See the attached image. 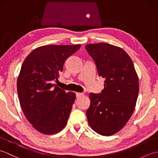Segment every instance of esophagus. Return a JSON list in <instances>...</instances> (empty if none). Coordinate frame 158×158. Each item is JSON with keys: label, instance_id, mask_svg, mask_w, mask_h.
<instances>
[{"label": "esophagus", "instance_id": "1", "mask_svg": "<svg viewBox=\"0 0 158 158\" xmlns=\"http://www.w3.org/2000/svg\"><path fill=\"white\" fill-rule=\"evenodd\" d=\"M83 95V93H79V92H77V93H76L77 98H79V97H81V96H82Z\"/></svg>", "mask_w": 158, "mask_h": 158}]
</instances>
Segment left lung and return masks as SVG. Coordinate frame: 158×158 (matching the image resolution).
Segmentation results:
<instances>
[{
    "mask_svg": "<svg viewBox=\"0 0 158 158\" xmlns=\"http://www.w3.org/2000/svg\"><path fill=\"white\" fill-rule=\"evenodd\" d=\"M94 60L99 77L105 79L101 94H89L86 112L92 130L110 136L125 126L135 109L139 77L132 59L123 49L105 43L85 45Z\"/></svg>",
    "mask_w": 158,
    "mask_h": 158,
    "instance_id": "obj_1",
    "label": "left lung"
}]
</instances>
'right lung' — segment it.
<instances>
[{
    "instance_id": "add662e5",
    "label": "right lung",
    "mask_w": 158,
    "mask_h": 158,
    "mask_svg": "<svg viewBox=\"0 0 158 158\" xmlns=\"http://www.w3.org/2000/svg\"><path fill=\"white\" fill-rule=\"evenodd\" d=\"M81 45L41 46L23 61L17 81L20 106L26 119L38 132L47 135L60 132L67 123L76 98L53 84L64 63Z\"/></svg>"
}]
</instances>
